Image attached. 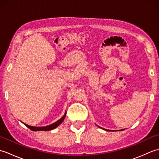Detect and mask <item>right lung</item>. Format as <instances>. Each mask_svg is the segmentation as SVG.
I'll return each mask as SVG.
<instances>
[{
  "mask_svg": "<svg viewBox=\"0 0 159 159\" xmlns=\"http://www.w3.org/2000/svg\"><path fill=\"white\" fill-rule=\"evenodd\" d=\"M66 113L64 114V116L61 118V119H59L58 121H56V122L53 123L52 124L49 125V126H44V127H34V126H29V125L25 124V126L26 127H28L29 129H31V130H33V131H39V130H43V131H48V130H51L52 129H54V128H57V126H59V125H60L62 123V121L64 120V119H65L66 117Z\"/></svg>",
  "mask_w": 159,
  "mask_h": 159,
  "instance_id": "1",
  "label": "right lung"
}]
</instances>
